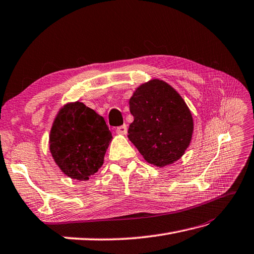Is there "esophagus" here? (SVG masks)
<instances>
[{"mask_svg":"<svg viewBox=\"0 0 254 254\" xmlns=\"http://www.w3.org/2000/svg\"><path fill=\"white\" fill-rule=\"evenodd\" d=\"M116 132L120 134H126L127 133V126L126 125H122L120 127L116 128Z\"/></svg>","mask_w":254,"mask_h":254,"instance_id":"obj_1","label":"esophagus"}]
</instances>
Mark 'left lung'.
Segmentation results:
<instances>
[{"label":"left lung","mask_w":254,"mask_h":254,"mask_svg":"<svg viewBox=\"0 0 254 254\" xmlns=\"http://www.w3.org/2000/svg\"><path fill=\"white\" fill-rule=\"evenodd\" d=\"M133 122L128 138L150 164L163 168L183 156L194 130L192 113L167 82L150 80L129 100Z\"/></svg>","instance_id":"8db88e82"}]
</instances>
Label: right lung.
I'll list each match as a JSON object with an SVG mask.
<instances>
[{"label": "right lung", "instance_id": "right-lung-1", "mask_svg": "<svg viewBox=\"0 0 254 254\" xmlns=\"http://www.w3.org/2000/svg\"><path fill=\"white\" fill-rule=\"evenodd\" d=\"M113 136L104 118L83 103H68L57 114L49 136L55 162L69 178L86 181L103 162Z\"/></svg>", "mask_w": 254, "mask_h": 254}]
</instances>
